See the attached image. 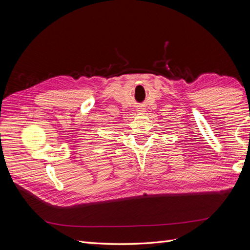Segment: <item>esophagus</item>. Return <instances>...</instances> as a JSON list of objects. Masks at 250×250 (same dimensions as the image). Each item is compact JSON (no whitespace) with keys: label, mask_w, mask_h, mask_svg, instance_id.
I'll return each instance as SVG.
<instances>
[{"label":"esophagus","mask_w":250,"mask_h":250,"mask_svg":"<svg viewBox=\"0 0 250 250\" xmlns=\"http://www.w3.org/2000/svg\"><path fill=\"white\" fill-rule=\"evenodd\" d=\"M138 111H139V112H141V111H143V110H138Z\"/></svg>","instance_id":"34e87169"}]
</instances>
